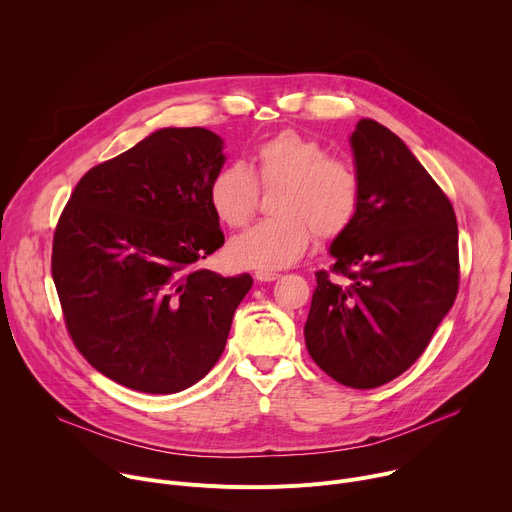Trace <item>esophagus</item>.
Masks as SVG:
<instances>
[{
    "label": "esophagus",
    "instance_id": "esophagus-1",
    "mask_svg": "<svg viewBox=\"0 0 512 512\" xmlns=\"http://www.w3.org/2000/svg\"><path fill=\"white\" fill-rule=\"evenodd\" d=\"M279 277V273H275V271H269V269H259V271H255V279L257 281H261V283H267V281H275Z\"/></svg>",
    "mask_w": 512,
    "mask_h": 512
}]
</instances>
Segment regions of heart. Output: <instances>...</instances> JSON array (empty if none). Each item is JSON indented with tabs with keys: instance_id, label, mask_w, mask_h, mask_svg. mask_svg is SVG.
<instances>
[{
	"instance_id": "b5f03b06",
	"label": "heart",
	"mask_w": 512,
	"mask_h": 512,
	"mask_svg": "<svg viewBox=\"0 0 512 512\" xmlns=\"http://www.w3.org/2000/svg\"><path fill=\"white\" fill-rule=\"evenodd\" d=\"M257 182L279 186L273 198V218L239 235L229 253L233 261L257 269H281L298 261L312 231L330 239L354 221L360 202L356 172L332 158L324 145L298 131H279L255 145L251 168L231 162L208 182V204L214 216L231 229L245 227L255 212Z\"/></svg>"
}]
</instances>
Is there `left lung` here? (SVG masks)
<instances>
[{"label":"left lung","mask_w":512,"mask_h":512,"mask_svg":"<svg viewBox=\"0 0 512 512\" xmlns=\"http://www.w3.org/2000/svg\"><path fill=\"white\" fill-rule=\"evenodd\" d=\"M360 202L330 245L332 273H316L306 346L318 367L352 389H375L427 348L454 306L460 265L452 202L385 125L360 119L350 135Z\"/></svg>","instance_id":"obj_1"}]
</instances>
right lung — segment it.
Here are the masks:
<instances>
[{
    "label": "right lung",
    "mask_w": 512,
    "mask_h": 512,
    "mask_svg": "<svg viewBox=\"0 0 512 512\" xmlns=\"http://www.w3.org/2000/svg\"><path fill=\"white\" fill-rule=\"evenodd\" d=\"M225 143L164 127L91 168L54 231L52 279L68 334L93 367L141 393L172 395L221 358L249 273L202 269L225 243L208 182Z\"/></svg>",
    "instance_id": "right-lung-1"
}]
</instances>
